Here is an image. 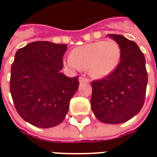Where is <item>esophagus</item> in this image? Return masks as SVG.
<instances>
[{
    "mask_svg": "<svg viewBox=\"0 0 157 157\" xmlns=\"http://www.w3.org/2000/svg\"><path fill=\"white\" fill-rule=\"evenodd\" d=\"M78 79H79V82H80V83H88V82L90 81L87 78H85V77H83V76L79 77V78H78Z\"/></svg>",
    "mask_w": 157,
    "mask_h": 157,
    "instance_id": "1",
    "label": "esophagus"
}]
</instances>
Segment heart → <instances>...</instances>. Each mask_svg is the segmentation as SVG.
<instances>
[{
  "mask_svg": "<svg viewBox=\"0 0 157 157\" xmlns=\"http://www.w3.org/2000/svg\"><path fill=\"white\" fill-rule=\"evenodd\" d=\"M121 57V50L114 40L97 41L75 48L65 60L72 69H87L94 78H106L116 70Z\"/></svg>",
  "mask_w": 157,
  "mask_h": 157,
  "instance_id": "b5f03b06",
  "label": "heart"
}]
</instances>
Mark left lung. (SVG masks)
I'll list each match as a JSON object with an SVG mask.
<instances>
[{"instance_id":"1","label":"left lung","mask_w":157,"mask_h":157,"mask_svg":"<svg viewBox=\"0 0 157 157\" xmlns=\"http://www.w3.org/2000/svg\"><path fill=\"white\" fill-rule=\"evenodd\" d=\"M107 36L120 45L121 57L111 75L92 82L91 106L101 122L123 123L136 115L144 104L148 84L146 60L134 41L121 35Z\"/></svg>"}]
</instances>
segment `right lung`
Segmentation results:
<instances>
[{"instance_id": "1", "label": "right lung", "mask_w": 157, "mask_h": 157, "mask_svg": "<svg viewBox=\"0 0 157 157\" xmlns=\"http://www.w3.org/2000/svg\"><path fill=\"white\" fill-rule=\"evenodd\" d=\"M67 44L36 41L19 49L11 66L10 93L24 121L38 128H52L63 121L78 77L61 73Z\"/></svg>"}]
</instances>
